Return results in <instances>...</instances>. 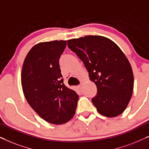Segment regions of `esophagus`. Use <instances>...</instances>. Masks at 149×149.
Masks as SVG:
<instances>
[{"label": "esophagus", "instance_id": "esophagus-1", "mask_svg": "<svg viewBox=\"0 0 149 149\" xmlns=\"http://www.w3.org/2000/svg\"><path fill=\"white\" fill-rule=\"evenodd\" d=\"M78 89L80 91H81L82 90V84H80V85H79V86H78Z\"/></svg>", "mask_w": 149, "mask_h": 149}]
</instances>
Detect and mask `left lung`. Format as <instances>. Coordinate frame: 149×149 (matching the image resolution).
Returning <instances> with one entry per match:
<instances>
[{"mask_svg":"<svg viewBox=\"0 0 149 149\" xmlns=\"http://www.w3.org/2000/svg\"><path fill=\"white\" fill-rule=\"evenodd\" d=\"M96 85L97 93L92 102L98 112L106 117L122 114L132 98L134 74L132 66L119 47L111 39L88 35L67 41Z\"/></svg>","mask_w":149,"mask_h":149,"instance_id":"left-lung-1","label":"left lung"}]
</instances>
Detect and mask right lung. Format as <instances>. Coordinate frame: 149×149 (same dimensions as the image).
<instances>
[{
  "instance_id": "right-lung-1",
  "label": "right lung",
  "mask_w": 149,
  "mask_h": 149,
  "mask_svg": "<svg viewBox=\"0 0 149 149\" xmlns=\"http://www.w3.org/2000/svg\"><path fill=\"white\" fill-rule=\"evenodd\" d=\"M67 41L35 45L22 65L21 82L26 100L45 121L54 125L68 122L76 113L78 95L67 88L59 66Z\"/></svg>"
}]
</instances>
